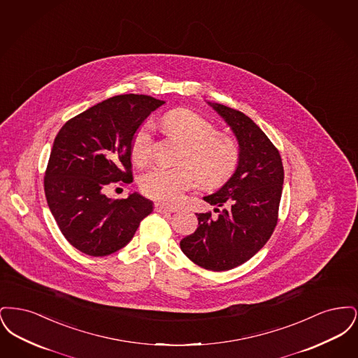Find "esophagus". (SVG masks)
Instances as JSON below:
<instances>
[{
    "label": "esophagus",
    "instance_id": "obj_1",
    "mask_svg": "<svg viewBox=\"0 0 358 358\" xmlns=\"http://www.w3.org/2000/svg\"><path fill=\"white\" fill-rule=\"evenodd\" d=\"M154 210L158 212V213H173V212H176L177 209L173 208V206H168V205L155 204L154 205Z\"/></svg>",
    "mask_w": 358,
    "mask_h": 358
}]
</instances>
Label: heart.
Masks as SVG:
<instances>
[{"mask_svg":"<svg viewBox=\"0 0 358 358\" xmlns=\"http://www.w3.org/2000/svg\"><path fill=\"white\" fill-rule=\"evenodd\" d=\"M161 124L169 136L187 145L180 168L154 166L139 178L141 190L161 203L176 204L187 189L199 182L204 187L222 185L235 173L240 159L238 142L232 136L217 133L216 126L203 115L176 108L166 113ZM153 129L143 123L131 139V158L145 165L153 153Z\"/></svg>","mask_w":358,"mask_h":358,"instance_id":"heart-1","label":"heart"}]
</instances>
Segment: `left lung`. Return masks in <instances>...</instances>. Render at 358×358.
<instances>
[{"label":"left lung","mask_w":358,"mask_h":358,"mask_svg":"<svg viewBox=\"0 0 358 358\" xmlns=\"http://www.w3.org/2000/svg\"><path fill=\"white\" fill-rule=\"evenodd\" d=\"M209 104L232 129L240 159L232 177L204 197L219 216L196 213L199 227L180 241V247L205 270L227 271L250 260L271 238L285 171L278 149L254 120L220 103Z\"/></svg>","instance_id":"left-lung-1"}]
</instances>
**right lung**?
<instances>
[{
  "mask_svg": "<svg viewBox=\"0 0 358 358\" xmlns=\"http://www.w3.org/2000/svg\"><path fill=\"white\" fill-rule=\"evenodd\" d=\"M164 101L118 95L66 122L55 138L44 190L52 215L71 245L90 256L123 248L153 203L139 193L111 200L110 184L133 182L131 139Z\"/></svg>",
  "mask_w": 358,
  "mask_h": 358,
  "instance_id": "right-lung-1",
  "label": "right lung"
}]
</instances>
